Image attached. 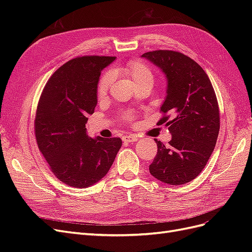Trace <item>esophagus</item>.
Masks as SVG:
<instances>
[{
    "instance_id": "obj_1",
    "label": "esophagus",
    "mask_w": 252,
    "mask_h": 252,
    "mask_svg": "<svg viewBox=\"0 0 252 252\" xmlns=\"http://www.w3.org/2000/svg\"><path fill=\"white\" fill-rule=\"evenodd\" d=\"M139 140V138L136 135H125L123 136V142L124 143H133Z\"/></svg>"
}]
</instances>
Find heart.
Segmentation results:
<instances>
[{
	"label": "heart",
	"instance_id": "obj_1",
	"mask_svg": "<svg viewBox=\"0 0 252 252\" xmlns=\"http://www.w3.org/2000/svg\"><path fill=\"white\" fill-rule=\"evenodd\" d=\"M112 74L124 75V77L128 78L133 83L134 86L145 82H154V74H152L151 70L146 65L140 62V61H129L125 66L119 68L117 70H112V73L107 72L102 75V78L97 83L96 88V94L98 97H104L106 94L108 93V89L113 81ZM125 119L127 121H131L133 119L132 114H127Z\"/></svg>",
	"mask_w": 252,
	"mask_h": 252
}]
</instances>
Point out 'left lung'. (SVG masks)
<instances>
[{
  "label": "left lung",
  "instance_id": "obj_1",
  "mask_svg": "<svg viewBox=\"0 0 252 252\" xmlns=\"http://www.w3.org/2000/svg\"><path fill=\"white\" fill-rule=\"evenodd\" d=\"M167 78V95L158 125L168 126L169 145L155 139L157 156L149 171L166 184L182 185L199 175L216 147L220 111L211 82L195 61L173 50L142 55Z\"/></svg>",
  "mask_w": 252,
  "mask_h": 252
}]
</instances>
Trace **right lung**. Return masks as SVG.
Wrapping results in <instances>:
<instances>
[{"label": "right lung", "instance_id": "right-lung-1", "mask_svg": "<svg viewBox=\"0 0 252 252\" xmlns=\"http://www.w3.org/2000/svg\"><path fill=\"white\" fill-rule=\"evenodd\" d=\"M116 57L84 56L68 61L45 85L34 119L35 140L53 174L64 184L86 188L109 171L120 138H89L85 125L97 103L103 68Z\"/></svg>", "mask_w": 252, "mask_h": 252}]
</instances>
